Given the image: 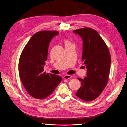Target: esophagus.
<instances>
[{
  "mask_svg": "<svg viewBox=\"0 0 127 127\" xmlns=\"http://www.w3.org/2000/svg\"><path fill=\"white\" fill-rule=\"evenodd\" d=\"M72 78V76L71 75H65L64 76V79H69Z\"/></svg>",
  "mask_w": 127,
  "mask_h": 127,
  "instance_id": "1",
  "label": "esophagus"
}]
</instances>
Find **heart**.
<instances>
[{"mask_svg": "<svg viewBox=\"0 0 127 127\" xmlns=\"http://www.w3.org/2000/svg\"><path fill=\"white\" fill-rule=\"evenodd\" d=\"M64 44H65V46H66V45H70V44H71L72 43H71L70 42H69V41L68 40H65V41H64Z\"/></svg>", "mask_w": 127, "mask_h": 127, "instance_id": "1", "label": "heart"}]
</instances>
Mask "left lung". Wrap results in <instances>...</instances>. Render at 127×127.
I'll return each instance as SVG.
<instances>
[{"label": "left lung", "instance_id": "obj_1", "mask_svg": "<svg viewBox=\"0 0 127 127\" xmlns=\"http://www.w3.org/2000/svg\"><path fill=\"white\" fill-rule=\"evenodd\" d=\"M82 38V59L87 68V77L78 78L82 86L76 93L80 99L89 102L97 98L109 79L111 56L108 47L96 31L84 28L73 31Z\"/></svg>", "mask_w": 127, "mask_h": 127}]
</instances>
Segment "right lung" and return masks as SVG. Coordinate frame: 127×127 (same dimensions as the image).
Listing matches in <instances>:
<instances>
[{
	"label": "right lung",
	"mask_w": 127,
	"mask_h": 127,
	"mask_svg": "<svg viewBox=\"0 0 127 127\" xmlns=\"http://www.w3.org/2000/svg\"><path fill=\"white\" fill-rule=\"evenodd\" d=\"M59 34L57 31H41L31 37L23 50L18 71L23 85L33 97L43 99L54 91L61 77L44 72L49 43Z\"/></svg>",
	"instance_id": "obj_1"
}]
</instances>
